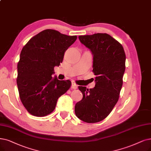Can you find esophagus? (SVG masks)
<instances>
[{
    "mask_svg": "<svg viewBox=\"0 0 151 151\" xmlns=\"http://www.w3.org/2000/svg\"><path fill=\"white\" fill-rule=\"evenodd\" d=\"M78 87V86L77 85V84L75 83V82H72V86H71V88H73V89H76Z\"/></svg>",
    "mask_w": 151,
    "mask_h": 151,
    "instance_id": "34e87169",
    "label": "esophagus"
}]
</instances>
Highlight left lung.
I'll return each instance as SVG.
<instances>
[{
  "label": "left lung",
  "instance_id": "1",
  "mask_svg": "<svg viewBox=\"0 0 151 151\" xmlns=\"http://www.w3.org/2000/svg\"><path fill=\"white\" fill-rule=\"evenodd\" d=\"M79 38L93 56L95 86L89 90L79 86L83 98L76 104L75 113L84 122L97 123L108 116L119 99L126 55L123 46L108 34L81 35Z\"/></svg>",
  "mask_w": 151,
  "mask_h": 151
}]
</instances>
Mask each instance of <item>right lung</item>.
Returning <instances> with one entry per match:
<instances>
[{
	"mask_svg": "<svg viewBox=\"0 0 151 151\" xmlns=\"http://www.w3.org/2000/svg\"><path fill=\"white\" fill-rule=\"evenodd\" d=\"M76 39L77 36L47 29L23 46L17 64V83L22 103L32 115L41 117L52 113L58 98L69 89L70 81L52 79V75Z\"/></svg>",
	"mask_w": 151,
	"mask_h": 151,
	"instance_id": "1",
	"label": "right lung"
}]
</instances>
